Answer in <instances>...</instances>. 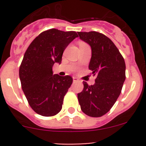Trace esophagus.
I'll return each mask as SVG.
<instances>
[{"mask_svg":"<svg viewBox=\"0 0 146 146\" xmlns=\"http://www.w3.org/2000/svg\"><path fill=\"white\" fill-rule=\"evenodd\" d=\"M73 82H78L79 81V79L77 78L76 77H73Z\"/></svg>","mask_w":146,"mask_h":146,"instance_id":"1","label":"esophagus"}]
</instances>
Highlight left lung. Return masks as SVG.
I'll return each mask as SVG.
<instances>
[{
    "instance_id": "1",
    "label": "left lung",
    "mask_w": 146,
    "mask_h": 146,
    "mask_svg": "<svg viewBox=\"0 0 146 146\" xmlns=\"http://www.w3.org/2000/svg\"><path fill=\"white\" fill-rule=\"evenodd\" d=\"M80 39L92 49L89 69L96 76L95 83L78 94L81 110L88 116L100 117L108 112L121 92L126 79V64L112 41L98 32H78Z\"/></svg>"
}]
</instances>
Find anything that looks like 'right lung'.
<instances>
[{"mask_svg": "<svg viewBox=\"0 0 146 146\" xmlns=\"http://www.w3.org/2000/svg\"><path fill=\"white\" fill-rule=\"evenodd\" d=\"M78 36L73 31L48 29L38 35L25 53L19 70L22 89L29 106L39 115L52 117L62 109L73 78L54 75L52 67L61 64L65 48Z\"/></svg>", "mask_w": 146, "mask_h": 146, "instance_id": "add662e5", "label": "right lung"}]
</instances>
